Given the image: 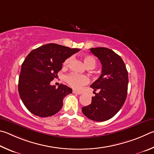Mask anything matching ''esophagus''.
<instances>
[{"label": "esophagus", "instance_id": "34e87169", "mask_svg": "<svg viewBox=\"0 0 154 154\" xmlns=\"http://www.w3.org/2000/svg\"><path fill=\"white\" fill-rule=\"evenodd\" d=\"M73 93L77 94V95H81V94H82V93L80 92V91H75V90L73 91Z\"/></svg>", "mask_w": 154, "mask_h": 154}]
</instances>
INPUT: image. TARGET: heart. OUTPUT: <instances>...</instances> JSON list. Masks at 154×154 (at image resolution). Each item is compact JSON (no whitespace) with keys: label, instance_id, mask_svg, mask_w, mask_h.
<instances>
[{"label":"heart","instance_id":"1","mask_svg":"<svg viewBox=\"0 0 154 154\" xmlns=\"http://www.w3.org/2000/svg\"><path fill=\"white\" fill-rule=\"evenodd\" d=\"M84 61L85 64L88 68H94L96 66V60L95 57L92 55H85L84 56ZM73 57L67 58L63 63L64 67H67L69 66L72 61ZM66 82L70 87H72L73 88L75 89H79L81 88L82 86L87 85L89 81L87 75H81L79 74H75V73H72L67 75L66 78Z\"/></svg>","mask_w":154,"mask_h":154}]
</instances>
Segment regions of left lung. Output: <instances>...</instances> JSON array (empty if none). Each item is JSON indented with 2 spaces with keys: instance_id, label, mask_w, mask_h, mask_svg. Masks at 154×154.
Returning <instances> with one entry per match:
<instances>
[{
  "instance_id": "obj_1",
  "label": "left lung",
  "mask_w": 154,
  "mask_h": 154,
  "mask_svg": "<svg viewBox=\"0 0 154 154\" xmlns=\"http://www.w3.org/2000/svg\"><path fill=\"white\" fill-rule=\"evenodd\" d=\"M91 52L102 65L99 79L90 87L95 92L91 103L82 107V113L89 119L103 122L119 112L127 96L128 72L122 59L114 51L105 47L91 48Z\"/></svg>"
}]
</instances>
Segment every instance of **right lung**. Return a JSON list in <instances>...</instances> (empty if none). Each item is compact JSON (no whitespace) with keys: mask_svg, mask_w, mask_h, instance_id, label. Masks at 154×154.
<instances>
[{"mask_svg":"<svg viewBox=\"0 0 154 154\" xmlns=\"http://www.w3.org/2000/svg\"><path fill=\"white\" fill-rule=\"evenodd\" d=\"M79 51L50 43L32 51L26 57L21 65L18 91L32 114L48 117L61 109L63 98L72 93V89L63 84L56 88L50 83L58 77L66 59Z\"/></svg>","mask_w":154,"mask_h":154,"instance_id":"1","label":"right lung"}]
</instances>
